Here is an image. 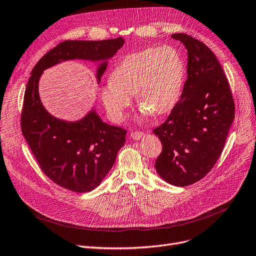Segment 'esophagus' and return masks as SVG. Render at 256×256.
Returning <instances> with one entry per match:
<instances>
[{
  "instance_id": "obj_1",
  "label": "esophagus",
  "mask_w": 256,
  "mask_h": 256,
  "mask_svg": "<svg viewBox=\"0 0 256 256\" xmlns=\"http://www.w3.org/2000/svg\"><path fill=\"white\" fill-rule=\"evenodd\" d=\"M144 134H145L144 132H142V131H134V132H131L130 136H131L132 140H140L142 136H144Z\"/></svg>"
}]
</instances>
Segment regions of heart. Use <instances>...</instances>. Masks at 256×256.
Returning a JSON list of instances; mask_svg holds the SVG:
<instances>
[{
  "mask_svg": "<svg viewBox=\"0 0 256 256\" xmlns=\"http://www.w3.org/2000/svg\"><path fill=\"white\" fill-rule=\"evenodd\" d=\"M185 74V63L178 50L149 47L120 60L112 70L110 83L100 89V98L114 122L124 120L136 94L142 110L162 116L176 106Z\"/></svg>",
  "mask_w": 256,
  "mask_h": 256,
  "instance_id": "heart-1",
  "label": "heart"
}]
</instances>
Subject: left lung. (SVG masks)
<instances>
[{"label": "left lung", "instance_id": "8db88e82", "mask_svg": "<svg viewBox=\"0 0 256 256\" xmlns=\"http://www.w3.org/2000/svg\"><path fill=\"white\" fill-rule=\"evenodd\" d=\"M187 48L188 78L176 106L153 129L162 142L160 176L185 187L205 178L224 147L235 106L229 82L211 49L186 34L171 36Z\"/></svg>", "mask_w": 256, "mask_h": 256}]
</instances>
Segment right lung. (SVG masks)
Wrapping results in <instances>:
<instances>
[{
    "instance_id": "add662e5",
    "label": "right lung",
    "mask_w": 256,
    "mask_h": 256,
    "mask_svg": "<svg viewBox=\"0 0 256 256\" xmlns=\"http://www.w3.org/2000/svg\"><path fill=\"white\" fill-rule=\"evenodd\" d=\"M122 45L124 40L120 36L103 40H65L38 60L27 83L21 114L22 134L44 174L70 191L88 192L100 185L114 166L127 130L106 124L94 110L76 122L51 116L40 100V76L46 68L63 60L110 58ZM106 68V62L98 67V80Z\"/></svg>"
}]
</instances>
